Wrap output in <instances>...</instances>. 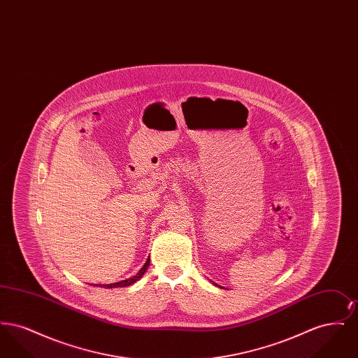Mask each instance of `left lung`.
Instances as JSON below:
<instances>
[{"label":"left lung","instance_id":"obj_1","mask_svg":"<svg viewBox=\"0 0 358 358\" xmlns=\"http://www.w3.org/2000/svg\"><path fill=\"white\" fill-rule=\"evenodd\" d=\"M217 286H219V285H217Z\"/></svg>","mask_w":358,"mask_h":358}]
</instances>
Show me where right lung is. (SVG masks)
Returning a JSON list of instances; mask_svg holds the SVG:
<instances>
[{
	"label": "right lung",
	"mask_w": 358,
	"mask_h": 358,
	"mask_svg": "<svg viewBox=\"0 0 358 358\" xmlns=\"http://www.w3.org/2000/svg\"><path fill=\"white\" fill-rule=\"evenodd\" d=\"M149 263H150V259H148L146 260V263L143 264V267L138 271L136 276H131V278H127V279H124V280H120V282H117V283H111V285H104L103 287H106V289H114V287H127V286H130V285H133V283H136V280H139L142 276H143V273H146V270H148V267H149ZM102 286V285H101Z\"/></svg>",
	"instance_id": "obj_1"
}]
</instances>
